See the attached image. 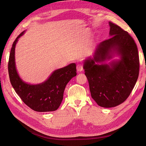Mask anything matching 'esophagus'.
<instances>
[{
  "label": "esophagus",
  "instance_id": "34e87169",
  "mask_svg": "<svg viewBox=\"0 0 146 146\" xmlns=\"http://www.w3.org/2000/svg\"><path fill=\"white\" fill-rule=\"evenodd\" d=\"M83 70V64L81 63H79L77 65V70L78 72H81Z\"/></svg>",
  "mask_w": 146,
  "mask_h": 146
}]
</instances>
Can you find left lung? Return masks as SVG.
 <instances>
[{
  "instance_id": "left-lung-1",
  "label": "left lung",
  "mask_w": 146,
  "mask_h": 146,
  "mask_svg": "<svg viewBox=\"0 0 146 146\" xmlns=\"http://www.w3.org/2000/svg\"><path fill=\"white\" fill-rule=\"evenodd\" d=\"M110 38L97 46L92 58L85 60L83 68L92 98L100 107H114L128 98L138 80L139 59L136 43L129 33L109 22ZM121 60L110 64H98L111 58Z\"/></svg>"
}]
</instances>
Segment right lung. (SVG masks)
I'll return each mask as SVG.
<instances>
[{
  "instance_id": "add662e5",
  "label": "right lung",
  "mask_w": 146,
  "mask_h": 146,
  "mask_svg": "<svg viewBox=\"0 0 146 146\" xmlns=\"http://www.w3.org/2000/svg\"><path fill=\"white\" fill-rule=\"evenodd\" d=\"M22 32L13 42L8 61V69L12 86L23 102L34 111H55L63 99L65 87L72 77L76 76V64L71 63L53 72L46 81L38 85H30L21 80L15 66V52L16 42Z\"/></svg>"
}]
</instances>
